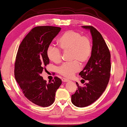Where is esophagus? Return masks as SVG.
Here are the masks:
<instances>
[{
    "instance_id": "34e87169",
    "label": "esophagus",
    "mask_w": 127,
    "mask_h": 127,
    "mask_svg": "<svg viewBox=\"0 0 127 127\" xmlns=\"http://www.w3.org/2000/svg\"><path fill=\"white\" fill-rule=\"evenodd\" d=\"M62 81L64 82H68L69 80L66 79V78H63V79H62Z\"/></svg>"
}]
</instances>
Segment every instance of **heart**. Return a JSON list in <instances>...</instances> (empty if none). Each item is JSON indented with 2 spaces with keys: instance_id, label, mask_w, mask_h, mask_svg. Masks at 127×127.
Listing matches in <instances>:
<instances>
[{
  "instance_id": "heart-1",
  "label": "heart",
  "mask_w": 127,
  "mask_h": 127,
  "mask_svg": "<svg viewBox=\"0 0 127 127\" xmlns=\"http://www.w3.org/2000/svg\"><path fill=\"white\" fill-rule=\"evenodd\" d=\"M58 44L63 51H69L70 60L72 61L60 66L58 72L66 78L72 77L79 70V63L85 64L90 59L93 51L92 40L88 36L82 35L79 32L70 30L60 35ZM46 54L49 60L55 63L61 62V51L55 46H48Z\"/></svg>"
}]
</instances>
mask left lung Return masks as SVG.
<instances>
[{
	"instance_id": "left-lung-1",
	"label": "left lung",
	"mask_w": 127,
	"mask_h": 127,
	"mask_svg": "<svg viewBox=\"0 0 127 127\" xmlns=\"http://www.w3.org/2000/svg\"><path fill=\"white\" fill-rule=\"evenodd\" d=\"M82 28L90 30L93 51L90 59L79 74L87 83L81 87L76 82L78 89L71 95L72 103L79 108L91 105L102 94L109 81L111 69L110 51L101 33L93 26H83Z\"/></svg>"
}]
</instances>
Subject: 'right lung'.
Here are the masks:
<instances>
[{"mask_svg":"<svg viewBox=\"0 0 127 127\" xmlns=\"http://www.w3.org/2000/svg\"><path fill=\"white\" fill-rule=\"evenodd\" d=\"M61 28L55 26H37L24 38L18 50L14 75L26 98L34 104L47 107L54 102L57 89L62 80L55 76L52 82L41 76L49 60L46 49L58 34Z\"/></svg>","mask_w":127,"mask_h":127,"instance_id":"right-lung-1","label":"right lung"}]
</instances>
